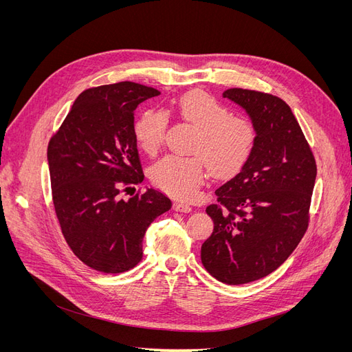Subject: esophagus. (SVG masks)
<instances>
[{"label":"esophagus","mask_w":352,"mask_h":352,"mask_svg":"<svg viewBox=\"0 0 352 352\" xmlns=\"http://www.w3.org/2000/svg\"><path fill=\"white\" fill-rule=\"evenodd\" d=\"M174 210L178 212H191L192 211V208L188 204H186V202H175Z\"/></svg>","instance_id":"obj_1"}]
</instances>
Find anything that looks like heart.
<instances>
[{
  "label": "heart",
  "mask_w": 352,
  "mask_h": 352,
  "mask_svg": "<svg viewBox=\"0 0 352 352\" xmlns=\"http://www.w3.org/2000/svg\"><path fill=\"white\" fill-rule=\"evenodd\" d=\"M178 116L197 129L192 153L199 157L166 155L150 171L154 186L179 199L195 197L208 164L217 177H228L243 168L250 160L256 129L247 117L231 116V111L204 91L194 89L178 98ZM166 116L158 109H146L134 124L137 145L146 154H155L162 142Z\"/></svg>",
  "instance_id": "heart-1"
}]
</instances>
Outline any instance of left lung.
Returning a JSON list of instances; mask_svg holds the SVG:
<instances>
[{
    "instance_id": "8db88e82",
    "label": "left lung",
    "mask_w": 352,
    "mask_h": 352,
    "mask_svg": "<svg viewBox=\"0 0 352 352\" xmlns=\"http://www.w3.org/2000/svg\"><path fill=\"white\" fill-rule=\"evenodd\" d=\"M223 97L243 108L256 144L239 173L215 190L207 207L214 231L201 261L218 281L248 284L278 268L308 227L317 165L291 108L264 92L230 88Z\"/></svg>"
}]
</instances>
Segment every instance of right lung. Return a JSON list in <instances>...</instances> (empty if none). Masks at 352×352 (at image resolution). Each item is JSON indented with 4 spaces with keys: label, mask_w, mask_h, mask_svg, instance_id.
Listing matches in <instances>:
<instances>
[{
    "label": "right lung",
    "mask_w": 352,
    "mask_h": 352,
    "mask_svg": "<svg viewBox=\"0 0 352 352\" xmlns=\"http://www.w3.org/2000/svg\"><path fill=\"white\" fill-rule=\"evenodd\" d=\"M160 91L122 81L89 88L72 104L47 151L52 201L72 252L89 268L120 274L142 258V238L171 208L165 194L146 188L128 201L122 188L144 174L134 138V111Z\"/></svg>",
    "instance_id": "1"
}]
</instances>
